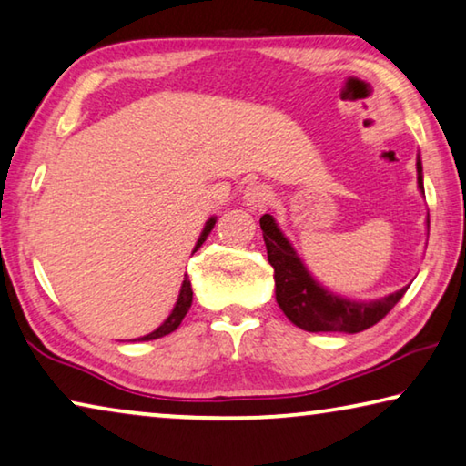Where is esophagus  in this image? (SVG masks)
<instances>
[{
	"label": "esophagus",
	"instance_id": "obj_1",
	"mask_svg": "<svg viewBox=\"0 0 466 466\" xmlns=\"http://www.w3.org/2000/svg\"><path fill=\"white\" fill-rule=\"evenodd\" d=\"M243 198H246V202L248 206H251V208H262V206H266L272 200V192L264 186V183H251V186L246 187Z\"/></svg>",
	"mask_w": 466,
	"mask_h": 466
}]
</instances>
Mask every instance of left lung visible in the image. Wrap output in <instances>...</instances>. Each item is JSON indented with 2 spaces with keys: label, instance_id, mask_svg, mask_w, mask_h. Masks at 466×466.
<instances>
[{
  "label": "left lung",
  "instance_id": "8db88e82",
  "mask_svg": "<svg viewBox=\"0 0 466 466\" xmlns=\"http://www.w3.org/2000/svg\"><path fill=\"white\" fill-rule=\"evenodd\" d=\"M421 161H417V181L423 189ZM430 223V220H427ZM268 262L274 268L277 303L295 326L308 332H361L378 324L396 303L402 299L409 287H402L376 301H349L319 287L297 258L291 243L279 231L270 215L260 218Z\"/></svg>",
  "mask_w": 466,
  "mask_h": 466
}]
</instances>
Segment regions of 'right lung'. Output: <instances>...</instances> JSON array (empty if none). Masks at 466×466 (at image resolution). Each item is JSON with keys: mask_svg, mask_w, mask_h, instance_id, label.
<instances>
[{"mask_svg": "<svg viewBox=\"0 0 466 466\" xmlns=\"http://www.w3.org/2000/svg\"><path fill=\"white\" fill-rule=\"evenodd\" d=\"M215 223H217L215 218H210L208 223H206L204 231H202V235H200V239H198V243H196V249L202 246L206 238H208V233L212 231V227H215ZM196 249H194V251H196ZM192 295H194V293H192V283H189V279L186 277V279H183V285H181V291H179V299H177V303H175L171 316L167 318L165 322H163L161 326H158L155 332H150V334H147V337H142V339H138V340H155V339L165 337V334H171L173 330H177L179 324H181V319L186 318L189 308H192Z\"/></svg>", "mask_w": 466, "mask_h": 466, "instance_id": "1", "label": "right lung"}]
</instances>
